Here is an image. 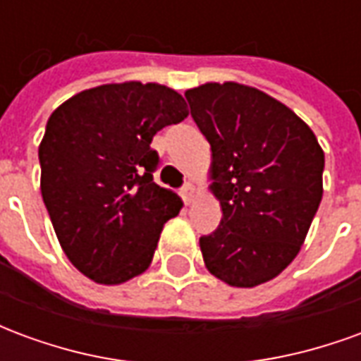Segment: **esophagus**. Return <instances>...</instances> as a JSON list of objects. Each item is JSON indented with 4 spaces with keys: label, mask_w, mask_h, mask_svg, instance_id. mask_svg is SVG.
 Wrapping results in <instances>:
<instances>
[{
    "label": "esophagus",
    "mask_w": 361,
    "mask_h": 361,
    "mask_svg": "<svg viewBox=\"0 0 361 361\" xmlns=\"http://www.w3.org/2000/svg\"><path fill=\"white\" fill-rule=\"evenodd\" d=\"M181 197H183L185 204H191L193 203V199H195V188H193L191 183H185V185L181 188Z\"/></svg>",
    "instance_id": "1"
}]
</instances>
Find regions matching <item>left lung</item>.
Returning <instances> with one entry per match:
<instances>
[{
  "mask_svg": "<svg viewBox=\"0 0 361 361\" xmlns=\"http://www.w3.org/2000/svg\"><path fill=\"white\" fill-rule=\"evenodd\" d=\"M185 98L211 145V191L222 209L220 226L199 240L204 267L230 286H259L302 250L323 197V149L263 90L207 82Z\"/></svg>",
  "mask_w": 361,
  "mask_h": 361,
  "instance_id": "1",
  "label": "left lung"
}]
</instances>
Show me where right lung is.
Here are the masks:
<instances>
[{
    "mask_svg": "<svg viewBox=\"0 0 361 361\" xmlns=\"http://www.w3.org/2000/svg\"><path fill=\"white\" fill-rule=\"evenodd\" d=\"M185 100L158 82L100 85L54 110L38 147L40 189L61 250L98 284L149 269L181 199L152 180V137L188 118Z\"/></svg>",
    "mask_w": 361,
    "mask_h": 361,
    "instance_id": "add662e5",
    "label": "right lung"
}]
</instances>
